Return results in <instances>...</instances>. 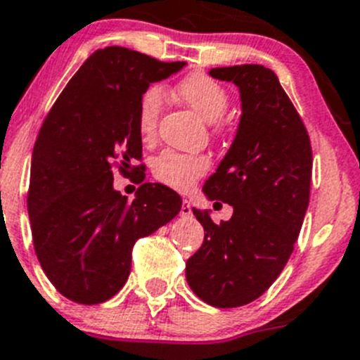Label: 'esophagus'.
<instances>
[{
  "label": "esophagus",
  "instance_id": "34e87169",
  "mask_svg": "<svg viewBox=\"0 0 360 360\" xmlns=\"http://www.w3.org/2000/svg\"><path fill=\"white\" fill-rule=\"evenodd\" d=\"M181 216H191V204L186 198H184L183 205H181Z\"/></svg>",
  "mask_w": 360,
  "mask_h": 360
}]
</instances>
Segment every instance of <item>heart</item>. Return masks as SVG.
<instances>
[{"instance_id": "1", "label": "heart", "mask_w": 360, "mask_h": 360, "mask_svg": "<svg viewBox=\"0 0 360 360\" xmlns=\"http://www.w3.org/2000/svg\"><path fill=\"white\" fill-rule=\"evenodd\" d=\"M176 93L188 107H191L207 123L218 121L229 105V95H226L225 87L205 73H190L181 79L176 86ZM162 103L163 93L156 86L149 87L139 102L137 127L142 139L146 141L155 137L158 117L162 112ZM207 167L209 160L205 156L165 151L155 160L153 170L162 183L169 184L176 190H186L207 170Z\"/></svg>"}]
</instances>
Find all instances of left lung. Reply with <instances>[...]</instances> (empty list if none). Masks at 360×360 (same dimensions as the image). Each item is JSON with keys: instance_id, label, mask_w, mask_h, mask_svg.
<instances>
[{"instance_id": "8db88e82", "label": "left lung", "mask_w": 360, "mask_h": 360, "mask_svg": "<svg viewBox=\"0 0 360 360\" xmlns=\"http://www.w3.org/2000/svg\"><path fill=\"white\" fill-rule=\"evenodd\" d=\"M209 75L236 84L240 120L202 191L233 212L214 223L211 209L193 207L205 237L188 258L186 281L207 304L237 308L260 297L294 251L309 202L311 146L273 70L236 65L211 68Z\"/></svg>"}]
</instances>
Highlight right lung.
Instances as JSON below:
<instances>
[{"instance_id": "1", "label": "right lung", "mask_w": 360, "mask_h": 360, "mask_svg": "<svg viewBox=\"0 0 360 360\" xmlns=\"http://www.w3.org/2000/svg\"><path fill=\"white\" fill-rule=\"evenodd\" d=\"M186 66L124 47L93 52L44 121L31 156L27 214L34 251L59 294L79 304L109 301L127 283L131 248L176 218L183 198L144 183L131 202L114 190L141 158L137 110L149 84Z\"/></svg>"}]
</instances>
